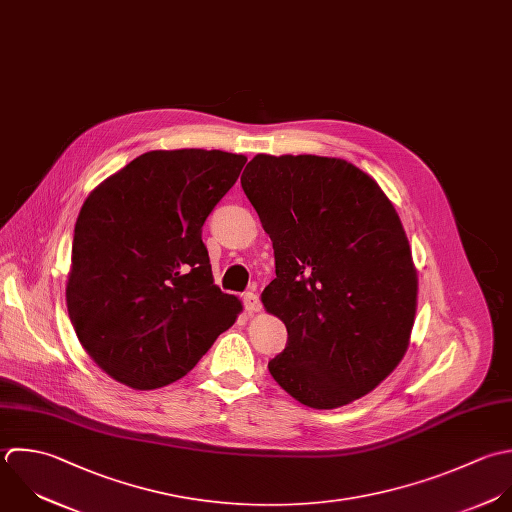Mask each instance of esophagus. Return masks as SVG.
<instances>
[{
	"instance_id": "obj_1",
	"label": "esophagus",
	"mask_w": 512,
	"mask_h": 512,
	"mask_svg": "<svg viewBox=\"0 0 512 512\" xmlns=\"http://www.w3.org/2000/svg\"><path fill=\"white\" fill-rule=\"evenodd\" d=\"M241 299H243L245 311H249V313H255V311H259V309H261V303H259V297H257V293H253V291H247V293H243V295H241Z\"/></svg>"
}]
</instances>
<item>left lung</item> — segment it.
<instances>
[{"instance_id":"obj_1","label":"left lung","mask_w":512,"mask_h":512,"mask_svg":"<svg viewBox=\"0 0 512 512\" xmlns=\"http://www.w3.org/2000/svg\"><path fill=\"white\" fill-rule=\"evenodd\" d=\"M241 187L275 251L261 299L287 327L269 373L313 409L367 395L403 359L417 311L393 203L359 167L317 155H255Z\"/></svg>"}]
</instances>
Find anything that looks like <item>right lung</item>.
<instances>
[{
	"instance_id": "obj_1",
	"label": "right lung",
	"mask_w": 512,
	"mask_h": 512,
	"mask_svg": "<svg viewBox=\"0 0 512 512\" xmlns=\"http://www.w3.org/2000/svg\"><path fill=\"white\" fill-rule=\"evenodd\" d=\"M247 157L219 149L149 151L85 199L65 299L87 355L149 391L187 375L241 303L213 285L201 229Z\"/></svg>"
}]
</instances>
